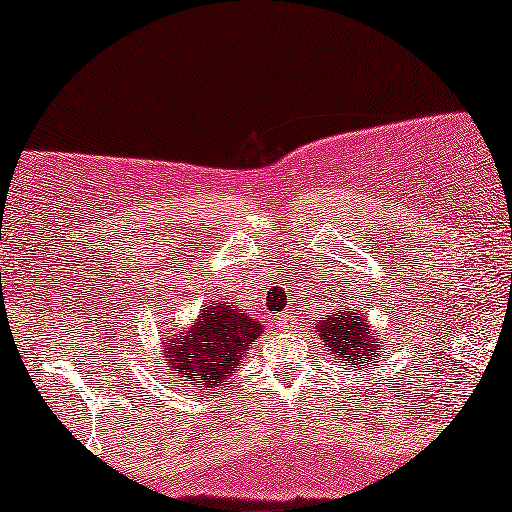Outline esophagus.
I'll list each match as a JSON object with an SVG mask.
<instances>
[{"instance_id":"obj_1","label":"esophagus","mask_w":512,"mask_h":512,"mask_svg":"<svg viewBox=\"0 0 512 512\" xmlns=\"http://www.w3.org/2000/svg\"><path fill=\"white\" fill-rule=\"evenodd\" d=\"M279 328H282V331H289V328H293V314L291 312H284L282 317H279Z\"/></svg>"}]
</instances>
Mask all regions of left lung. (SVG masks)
<instances>
[{"instance_id":"8db88e82","label":"left lung","mask_w":512,"mask_h":512,"mask_svg":"<svg viewBox=\"0 0 512 512\" xmlns=\"http://www.w3.org/2000/svg\"><path fill=\"white\" fill-rule=\"evenodd\" d=\"M345 300V298H342ZM319 333V340L324 342L326 352L333 354L335 363L345 366V370L356 368H370L380 359H387L384 349V328L382 333L375 331V326L370 324L363 307H328L326 314H321V319L314 324Z\"/></svg>"}]
</instances>
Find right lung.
Instances as JSON below:
<instances>
[{
    "label": "right lung",
    "instance_id": "right-lung-1",
    "mask_svg": "<svg viewBox=\"0 0 512 512\" xmlns=\"http://www.w3.org/2000/svg\"><path fill=\"white\" fill-rule=\"evenodd\" d=\"M261 333V321L235 310L230 303L212 300L202 307L188 331L167 333L160 342L165 370L181 377L184 384L198 382L200 377V382L214 391V387L228 382L237 366H242V356L249 354V347Z\"/></svg>",
    "mask_w": 512,
    "mask_h": 512
}]
</instances>
